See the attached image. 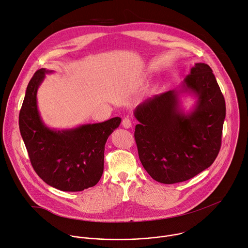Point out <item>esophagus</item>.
<instances>
[{
    "instance_id": "1",
    "label": "esophagus",
    "mask_w": 248,
    "mask_h": 248,
    "mask_svg": "<svg viewBox=\"0 0 248 248\" xmlns=\"http://www.w3.org/2000/svg\"><path fill=\"white\" fill-rule=\"evenodd\" d=\"M122 124H123V126H124V128H130L131 125H132V123H131L130 119L124 118V119L123 120V122H122Z\"/></svg>"
}]
</instances>
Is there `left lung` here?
I'll return each instance as SVG.
<instances>
[{"label":"left lung","mask_w":248,"mask_h":248,"mask_svg":"<svg viewBox=\"0 0 248 248\" xmlns=\"http://www.w3.org/2000/svg\"><path fill=\"white\" fill-rule=\"evenodd\" d=\"M182 93L197 98L188 113L181 108ZM134 117L139 122L134 137L141 164L153 180L171 185L193 178L217 158L226 103L211 67L197 62L178 89L139 104Z\"/></svg>","instance_id":"left-lung-1"}]
</instances>
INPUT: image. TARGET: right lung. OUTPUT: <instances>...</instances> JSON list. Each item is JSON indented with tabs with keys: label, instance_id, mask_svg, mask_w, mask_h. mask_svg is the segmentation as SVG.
<instances>
[{
	"label": "right lung",
	"instance_id": "right-lung-1",
	"mask_svg": "<svg viewBox=\"0 0 248 248\" xmlns=\"http://www.w3.org/2000/svg\"><path fill=\"white\" fill-rule=\"evenodd\" d=\"M51 73L38 69L27 85L19 112L20 134L34 170L47 185L62 191H82L100 181L105 144L122 119L62 130L48 127L38 110L37 91Z\"/></svg>",
	"mask_w": 248,
	"mask_h": 248
}]
</instances>
